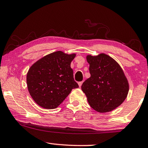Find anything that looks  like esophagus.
<instances>
[{"instance_id":"34e87169","label":"esophagus","mask_w":148,"mask_h":148,"mask_svg":"<svg viewBox=\"0 0 148 148\" xmlns=\"http://www.w3.org/2000/svg\"><path fill=\"white\" fill-rule=\"evenodd\" d=\"M82 84H83V82H78V85H79V87H81V86H82Z\"/></svg>"}]
</instances>
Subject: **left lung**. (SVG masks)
<instances>
[{"mask_svg":"<svg viewBox=\"0 0 148 148\" xmlns=\"http://www.w3.org/2000/svg\"><path fill=\"white\" fill-rule=\"evenodd\" d=\"M91 77L82 86L92 108L104 113L116 109L127 96L129 84L119 64L101 53L87 56Z\"/></svg>","mask_w":148,"mask_h":148,"instance_id":"8db88e82","label":"left lung"}]
</instances>
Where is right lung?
Returning <instances> with one entry per match:
<instances>
[{
    "label": "right lung",
    "mask_w": 148,
    "mask_h": 148,
    "mask_svg": "<svg viewBox=\"0 0 148 148\" xmlns=\"http://www.w3.org/2000/svg\"><path fill=\"white\" fill-rule=\"evenodd\" d=\"M75 56L58 51L42 57L29 69L27 75L28 90L40 106L56 108L72 89L79 87L71 67Z\"/></svg>",
    "instance_id": "1"
}]
</instances>
